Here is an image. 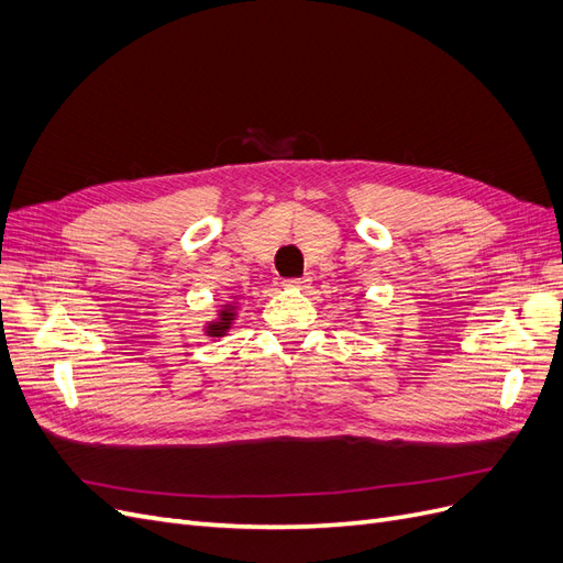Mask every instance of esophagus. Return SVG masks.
I'll list each match as a JSON object with an SVG mask.
<instances>
[{
    "label": "esophagus",
    "instance_id": "esophagus-1",
    "mask_svg": "<svg viewBox=\"0 0 563 563\" xmlns=\"http://www.w3.org/2000/svg\"><path fill=\"white\" fill-rule=\"evenodd\" d=\"M310 277H300V279H286L284 282V286L286 288H296V291H305V288H308L310 286Z\"/></svg>",
    "mask_w": 563,
    "mask_h": 563
}]
</instances>
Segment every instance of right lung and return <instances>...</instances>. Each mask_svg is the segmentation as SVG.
I'll return each instance as SVG.
<instances>
[{
  "instance_id": "right-lung-1",
  "label": "right lung",
  "mask_w": 563,
  "mask_h": 563,
  "mask_svg": "<svg viewBox=\"0 0 563 563\" xmlns=\"http://www.w3.org/2000/svg\"><path fill=\"white\" fill-rule=\"evenodd\" d=\"M236 314H240V298L232 296L230 300H225L223 305H220V308L216 310V317L211 321L203 323V327H201L203 335H209L211 340L228 335L230 329L234 327Z\"/></svg>"
}]
</instances>
